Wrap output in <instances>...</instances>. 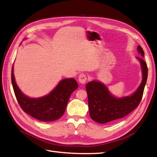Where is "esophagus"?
<instances>
[{
    "mask_svg": "<svg viewBox=\"0 0 157 157\" xmlns=\"http://www.w3.org/2000/svg\"><path fill=\"white\" fill-rule=\"evenodd\" d=\"M88 79V78L86 74H84V73H81L80 75L79 76V82H80L81 84H85L86 82Z\"/></svg>",
    "mask_w": 157,
    "mask_h": 157,
    "instance_id": "obj_1",
    "label": "esophagus"
}]
</instances>
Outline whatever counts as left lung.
Wrapping results in <instances>:
<instances>
[{
	"instance_id": "1",
	"label": "left lung",
	"mask_w": 157,
	"mask_h": 157,
	"mask_svg": "<svg viewBox=\"0 0 157 157\" xmlns=\"http://www.w3.org/2000/svg\"><path fill=\"white\" fill-rule=\"evenodd\" d=\"M137 51L144 57L141 47L138 46ZM136 58L141 63L143 78L137 90L130 96L117 98L99 81L90 82L86 85L89 114L93 120L99 124H106L124 117L139 106L146 84L147 67L143 58L139 57Z\"/></svg>"
}]
</instances>
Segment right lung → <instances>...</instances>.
Listing matches in <instances>:
<instances>
[{
	"mask_svg": "<svg viewBox=\"0 0 157 157\" xmlns=\"http://www.w3.org/2000/svg\"><path fill=\"white\" fill-rule=\"evenodd\" d=\"M11 69V83L20 106L33 118L42 121L57 120L64 115L71 94L78 88V82L73 78L62 79L54 89L46 96L30 98L19 89Z\"/></svg>",
	"mask_w": 157,
	"mask_h": 157,
	"instance_id": "right-lung-1",
	"label": "right lung"
}]
</instances>
